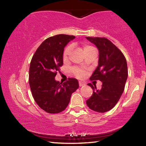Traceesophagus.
Segmentation results:
<instances>
[{"label":"esophagus","instance_id":"34e87169","mask_svg":"<svg viewBox=\"0 0 146 146\" xmlns=\"http://www.w3.org/2000/svg\"><path fill=\"white\" fill-rule=\"evenodd\" d=\"M78 84H79V86H80V87H81V86H85V85H86V84H85L84 82H81V81H80V82H78Z\"/></svg>","mask_w":146,"mask_h":146}]
</instances>
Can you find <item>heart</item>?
I'll list each match as a JSON object with an SVG mask.
<instances>
[{"label":"heart","mask_w":146,"mask_h":146,"mask_svg":"<svg viewBox=\"0 0 146 146\" xmlns=\"http://www.w3.org/2000/svg\"><path fill=\"white\" fill-rule=\"evenodd\" d=\"M94 48L93 46H91L90 45H88V44H86V45L84 46L83 47V49H84V52L85 51L90 50L91 49ZM71 51V46H68L66 47V49H64V53H63V58L64 59H66L68 58V56L70 55ZM71 72L75 75L76 77H77L78 78H82L84 76L86 75V72L83 69L79 68H73L71 70Z\"/></svg>","instance_id":"heart-1"}]
</instances>
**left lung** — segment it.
I'll list each match as a JSON object with an SVG mask.
<instances>
[{
  "mask_svg": "<svg viewBox=\"0 0 146 146\" xmlns=\"http://www.w3.org/2000/svg\"><path fill=\"white\" fill-rule=\"evenodd\" d=\"M86 38L97 47L99 52L98 65L90 80L102 82L100 90L88 84L93 92L86 104L94 111L105 113L114 108L124 90L128 75L126 59L120 49L106 38L86 36Z\"/></svg>",
  "mask_w": 146,
  "mask_h": 146,
  "instance_id": "left-lung-1",
  "label": "left lung"
}]
</instances>
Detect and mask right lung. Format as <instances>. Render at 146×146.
Returning <instances> with one entry per match:
<instances>
[{
    "label": "right lung",
    "instance_id": "add662e5",
    "mask_svg": "<svg viewBox=\"0 0 146 146\" xmlns=\"http://www.w3.org/2000/svg\"><path fill=\"white\" fill-rule=\"evenodd\" d=\"M75 36L57 35L46 39L36 49L29 66V83L35 101L42 110L58 113L67 108L71 94L79 87L76 78L62 84L55 80L63 65L64 47Z\"/></svg>",
    "mask_w": 146,
    "mask_h": 146
}]
</instances>
